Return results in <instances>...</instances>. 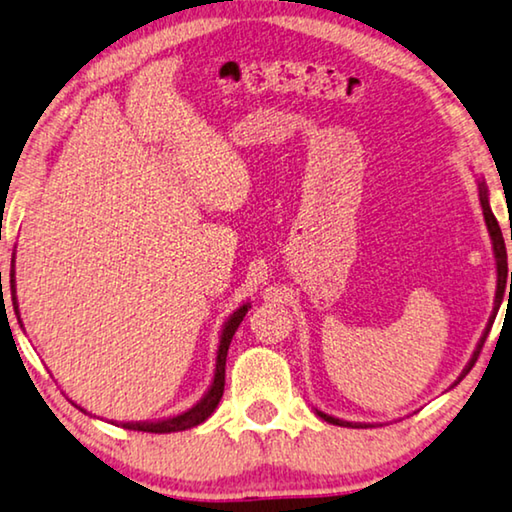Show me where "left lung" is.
Instances as JSON below:
<instances>
[{
    "label": "left lung",
    "mask_w": 512,
    "mask_h": 512,
    "mask_svg": "<svg viewBox=\"0 0 512 512\" xmlns=\"http://www.w3.org/2000/svg\"><path fill=\"white\" fill-rule=\"evenodd\" d=\"M478 196H480V205H483V214H485L487 231H490V238H492V249H494V258H496V274H499V281H501V277H503V279L508 277V256H506V244H503V235H501L499 221H496L494 212H492V207H490V191H487V184H485V180H480V177H478ZM510 279H512V274H510ZM494 311H496V309H494ZM492 323H494V316L490 318V323H487V328H485V332H483V337H480V342H478V346H476V351H473V355H471L469 365H466V367L462 369V374H459V379H457L455 383L462 381L464 376L471 372V367L476 365V360H478V355H480V348H483V344H485V337H487V332H490ZM316 416L321 418V420H325V422H330V425H339V427H369L367 422H348V420H339V418H335V416H328V413H323V411H318V409H316Z\"/></svg>",
    "instance_id": "1"
}]
</instances>
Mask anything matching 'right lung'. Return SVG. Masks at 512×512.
Segmentation results:
<instances>
[{"mask_svg": "<svg viewBox=\"0 0 512 512\" xmlns=\"http://www.w3.org/2000/svg\"><path fill=\"white\" fill-rule=\"evenodd\" d=\"M16 258V254H13ZM16 263V261H13ZM11 300H13V309L18 311V298H16V270H11ZM249 302H244L242 307H238L228 316V321L224 323V330L219 335V348H217V365H214V379L207 388L205 395L201 397V402L191 406L184 413H177V416H170L164 420H145V422H117V425L124 429H133V432H150V434H170V432H184V429H191L196 425H201L207 418L212 416L217 404L221 402V395H224V383H226V355H228V346H231V339L235 335V330L240 328L242 318L247 316L249 311ZM18 321H20V311H18ZM78 406V404H76ZM80 409V406H78ZM85 411V409H80Z\"/></svg>", "mask_w": 512, "mask_h": 512, "instance_id": "add662e5", "label": "right lung"}]
</instances>
